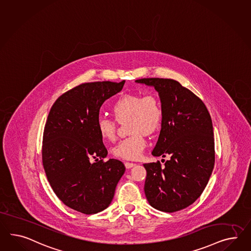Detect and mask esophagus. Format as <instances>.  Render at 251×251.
Segmentation results:
<instances>
[{
	"label": "esophagus",
	"mask_w": 251,
	"mask_h": 251,
	"mask_svg": "<svg viewBox=\"0 0 251 251\" xmlns=\"http://www.w3.org/2000/svg\"><path fill=\"white\" fill-rule=\"evenodd\" d=\"M125 166H126V167L127 169H129V168H132V167H135V164H134V163H130V162H125Z\"/></svg>",
	"instance_id": "1"
}]
</instances>
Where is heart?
Instances as JSON below:
<instances>
[{"instance_id": "b5f03b06", "label": "heart", "mask_w": 251, "mask_h": 251, "mask_svg": "<svg viewBox=\"0 0 251 251\" xmlns=\"http://www.w3.org/2000/svg\"><path fill=\"white\" fill-rule=\"evenodd\" d=\"M112 113L119 123L129 118V132L132 134L114 147L112 154L120 159H138L147 147L145 134L153 135L162 126L164 112L160 100L153 94L124 95L113 104ZM97 129L104 141L116 138V123L112 119L98 117Z\"/></svg>"}]
</instances>
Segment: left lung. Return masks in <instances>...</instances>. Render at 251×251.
I'll return each instance as SVG.
<instances>
[{"instance_id":"8db88e82","label":"left lung","mask_w":251,"mask_h":251,"mask_svg":"<svg viewBox=\"0 0 251 251\" xmlns=\"http://www.w3.org/2000/svg\"><path fill=\"white\" fill-rule=\"evenodd\" d=\"M138 84L158 93L164 117L154 156H170L144 164L145 194L150 206L164 212L184 209L200 197L215 164L212 120L199 97L173 79L144 78Z\"/></svg>"}]
</instances>
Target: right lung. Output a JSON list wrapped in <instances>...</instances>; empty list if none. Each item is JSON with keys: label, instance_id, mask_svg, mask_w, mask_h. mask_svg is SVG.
Segmentation results:
<instances>
[{"label": "right lung", "instance_id": "obj_1", "mask_svg": "<svg viewBox=\"0 0 251 251\" xmlns=\"http://www.w3.org/2000/svg\"><path fill=\"white\" fill-rule=\"evenodd\" d=\"M125 82L80 84L59 97L47 117L42 150L45 174L59 200L78 212L107 208L126 171L121 161L103 162L107 150L97 129L102 104L122 90Z\"/></svg>", "mask_w": 251, "mask_h": 251}]
</instances>
